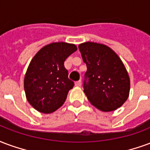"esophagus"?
Returning a JSON list of instances; mask_svg holds the SVG:
<instances>
[{
    "label": "esophagus",
    "instance_id": "esophagus-1",
    "mask_svg": "<svg viewBox=\"0 0 150 150\" xmlns=\"http://www.w3.org/2000/svg\"><path fill=\"white\" fill-rule=\"evenodd\" d=\"M81 86V81H78L75 82V86L79 87V86Z\"/></svg>",
    "mask_w": 150,
    "mask_h": 150
}]
</instances>
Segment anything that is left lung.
Here are the masks:
<instances>
[{
  "label": "left lung",
  "mask_w": 150,
  "mask_h": 150,
  "mask_svg": "<svg viewBox=\"0 0 150 150\" xmlns=\"http://www.w3.org/2000/svg\"><path fill=\"white\" fill-rule=\"evenodd\" d=\"M87 66L84 93L90 103L103 112L114 111L126 101L130 80L123 62L112 49L95 42L80 44Z\"/></svg>",
  "instance_id": "8db88e82"
}]
</instances>
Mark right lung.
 <instances>
[{"instance_id": "obj_1", "label": "right lung", "mask_w": 150, "mask_h": 150, "mask_svg": "<svg viewBox=\"0 0 150 150\" xmlns=\"http://www.w3.org/2000/svg\"><path fill=\"white\" fill-rule=\"evenodd\" d=\"M77 50L74 44L54 42L41 48L26 71L24 88L29 103L38 112L51 113L64 103L74 83L64 62Z\"/></svg>"}]
</instances>
